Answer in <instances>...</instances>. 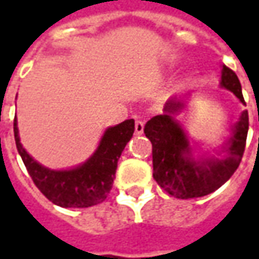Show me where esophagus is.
<instances>
[{
    "label": "esophagus",
    "mask_w": 259,
    "mask_h": 259,
    "mask_svg": "<svg viewBox=\"0 0 259 259\" xmlns=\"http://www.w3.org/2000/svg\"><path fill=\"white\" fill-rule=\"evenodd\" d=\"M143 133H144V121L137 119V121H135V134L141 135Z\"/></svg>",
    "instance_id": "esophagus-1"
}]
</instances>
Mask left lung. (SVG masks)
Segmentation results:
<instances>
[{"label": "left lung", "mask_w": 259, "mask_h": 259, "mask_svg": "<svg viewBox=\"0 0 259 259\" xmlns=\"http://www.w3.org/2000/svg\"><path fill=\"white\" fill-rule=\"evenodd\" d=\"M221 88L231 91L245 105L238 76L222 66ZM190 94L171 98L163 114L153 116L144 126L145 137L153 144V177L160 187L177 199H193L213 193L236 171L242 160L248 135V111H242L231 126L229 138L214 150V155L196 154V148L177 121L187 108Z\"/></svg>", "instance_id": "obj_1"}]
</instances>
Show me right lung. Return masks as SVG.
Masks as SVG:
<instances>
[{
	"label": "right lung",
	"mask_w": 259,
	"mask_h": 259,
	"mask_svg": "<svg viewBox=\"0 0 259 259\" xmlns=\"http://www.w3.org/2000/svg\"><path fill=\"white\" fill-rule=\"evenodd\" d=\"M134 119L105 130L98 148L85 163L67 168L52 170L35 161L20 141L17 118L14 138L18 154L37 189L60 207H89L102 203L112 189L118 160L134 134Z\"/></svg>",
	"instance_id": "right-lung-1"
}]
</instances>
